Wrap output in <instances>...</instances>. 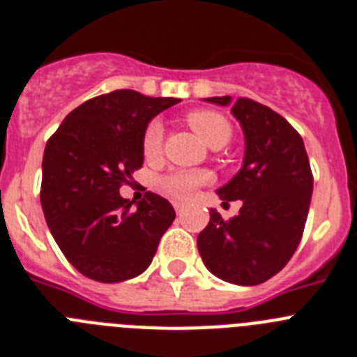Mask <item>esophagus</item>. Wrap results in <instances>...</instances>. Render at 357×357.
Returning a JSON list of instances; mask_svg holds the SVG:
<instances>
[{
    "instance_id": "34e87169",
    "label": "esophagus",
    "mask_w": 357,
    "mask_h": 357,
    "mask_svg": "<svg viewBox=\"0 0 357 357\" xmlns=\"http://www.w3.org/2000/svg\"><path fill=\"white\" fill-rule=\"evenodd\" d=\"M173 207H175L176 214H182V211H184V204H181V202H175V204H173Z\"/></svg>"
}]
</instances>
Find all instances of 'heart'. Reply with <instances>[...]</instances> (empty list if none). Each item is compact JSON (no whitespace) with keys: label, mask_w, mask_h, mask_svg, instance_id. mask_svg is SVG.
I'll return each instance as SVG.
<instances>
[{"label":"heart","mask_w":357,"mask_h":357,"mask_svg":"<svg viewBox=\"0 0 357 357\" xmlns=\"http://www.w3.org/2000/svg\"><path fill=\"white\" fill-rule=\"evenodd\" d=\"M185 121L189 127L193 128L202 139L206 141L209 146L222 148L223 144L229 143L230 135H232V127L227 121V118L216 110L209 109H198L191 110L185 116ZM164 139V127L160 121H151L146 127L143 135V150L146 157L157 155L162 148ZM207 181V175L204 172H193V169H178L169 175H166L160 181V189L164 193L169 195L176 200H184L189 195L193 193L198 185H202Z\"/></svg>","instance_id":"obj_1"}]
</instances>
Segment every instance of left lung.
Masks as SVG:
<instances>
[{
    "label": "left lung",
    "mask_w": 357,
    "mask_h": 357,
    "mask_svg": "<svg viewBox=\"0 0 357 357\" xmlns=\"http://www.w3.org/2000/svg\"><path fill=\"white\" fill-rule=\"evenodd\" d=\"M230 105V96L206 98ZM245 134L243 166L216 189L227 202L241 200V209L225 222L211 209L198 234L202 261L218 279L238 286L261 284L288 264L295 254L313 195V173L304 141L270 107L238 98L230 109Z\"/></svg>",
    "instance_id": "8db88e82"
}]
</instances>
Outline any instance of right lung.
Listing matches in <instances>:
<instances>
[{
  "label": "right lung",
  "instance_id": "obj_1",
  "mask_svg": "<svg viewBox=\"0 0 357 357\" xmlns=\"http://www.w3.org/2000/svg\"><path fill=\"white\" fill-rule=\"evenodd\" d=\"M178 98H150L132 89L91 98L69 112L44 148L40 206L66 259L98 282H123L150 266L175 220L166 198L119 195L143 166V135Z\"/></svg>",
  "mask_w": 357,
  "mask_h": 357
}]
</instances>
